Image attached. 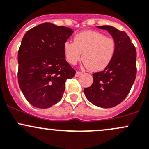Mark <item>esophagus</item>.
Returning a JSON list of instances; mask_svg holds the SVG:
<instances>
[{
    "label": "esophagus",
    "mask_w": 149,
    "mask_h": 149,
    "mask_svg": "<svg viewBox=\"0 0 149 149\" xmlns=\"http://www.w3.org/2000/svg\"><path fill=\"white\" fill-rule=\"evenodd\" d=\"M82 75V73L81 72H79V71H77L76 73V77H79V76H81Z\"/></svg>",
    "instance_id": "1"
}]
</instances>
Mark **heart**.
<instances>
[{
    "label": "heart",
    "instance_id": "obj_1",
    "mask_svg": "<svg viewBox=\"0 0 149 149\" xmlns=\"http://www.w3.org/2000/svg\"><path fill=\"white\" fill-rule=\"evenodd\" d=\"M74 42L67 41L63 45L66 61L72 65L81 59L91 71L104 69L112 61L115 50V40L95 31L87 30L74 36Z\"/></svg>",
    "mask_w": 149,
    "mask_h": 149
}]
</instances>
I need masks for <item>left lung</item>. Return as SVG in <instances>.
I'll list each match as a JSON object with an SVG mask.
<instances>
[{
    "instance_id": "obj_1",
    "label": "left lung",
    "mask_w": 149,
    "mask_h": 149,
    "mask_svg": "<svg viewBox=\"0 0 149 149\" xmlns=\"http://www.w3.org/2000/svg\"><path fill=\"white\" fill-rule=\"evenodd\" d=\"M107 30L115 42L112 61L102 71L93 74V84L84 88L87 100L102 108L119 104L125 99L136 76V50L125 31L111 26H99Z\"/></svg>"
}]
</instances>
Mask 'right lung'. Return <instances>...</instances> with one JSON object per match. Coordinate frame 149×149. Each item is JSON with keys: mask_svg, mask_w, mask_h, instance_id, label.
<instances>
[{"mask_svg": "<svg viewBox=\"0 0 149 149\" xmlns=\"http://www.w3.org/2000/svg\"><path fill=\"white\" fill-rule=\"evenodd\" d=\"M72 29L43 23L31 29L18 52V81L26 100L45 109L61 100L67 79L76 71L65 61L63 45Z\"/></svg>", "mask_w": 149, "mask_h": 149, "instance_id": "add662e5", "label": "right lung"}]
</instances>
